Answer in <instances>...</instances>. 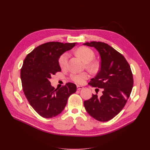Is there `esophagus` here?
<instances>
[{
  "instance_id": "34e87169",
  "label": "esophagus",
  "mask_w": 150,
  "mask_h": 150,
  "mask_svg": "<svg viewBox=\"0 0 150 150\" xmlns=\"http://www.w3.org/2000/svg\"><path fill=\"white\" fill-rule=\"evenodd\" d=\"M84 89V87H83V86H79V85L77 86V89H78V90H81V89Z\"/></svg>"
}]
</instances>
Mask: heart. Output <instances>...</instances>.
<instances>
[{"instance_id":"heart-1","label":"heart","mask_w":150,"mask_h":150,"mask_svg":"<svg viewBox=\"0 0 150 150\" xmlns=\"http://www.w3.org/2000/svg\"><path fill=\"white\" fill-rule=\"evenodd\" d=\"M76 54L81 59L86 63V67L91 70H94L96 68V65L94 62H91L94 58V53L91 49L86 47H81L77 49ZM69 54L67 53L63 54L59 59V64L61 68H64L66 66ZM89 78L88 72H84L79 74H72L71 79L77 84H83Z\"/></svg>"}]
</instances>
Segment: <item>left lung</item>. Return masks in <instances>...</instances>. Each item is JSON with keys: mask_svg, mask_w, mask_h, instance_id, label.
Wrapping results in <instances>:
<instances>
[{"mask_svg": "<svg viewBox=\"0 0 150 150\" xmlns=\"http://www.w3.org/2000/svg\"><path fill=\"white\" fill-rule=\"evenodd\" d=\"M96 49L101 57L100 70L88 84L103 88V95L97 94L84 101L88 114L99 121L112 119L122 110L129 97L133 86L130 66L125 57L110 45L101 42L84 43Z\"/></svg>", "mask_w": 150, "mask_h": 150, "instance_id": "obj_1", "label": "left lung"}]
</instances>
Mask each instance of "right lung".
<instances>
[{
    "label": "right lung",
    "mask_w": 150,
    "mask_h": 150,
    "mask_svg": "<svg viewBox=\"0 0 150 150\" xmlns=\"http://www.w3.org/2000/svg\"><path fill=\"white\" fill-rule=\"evenodd\" d=\"M76 43L50 42L40 45L26 56L21 71L22 89L26 98L38 114L46 118L55 117L63 111L76 86L68 83L54 88L49 79L61 71L59 59Z\"/></svg>",
    "instance_id": "add662e5"
}]
</instances>
